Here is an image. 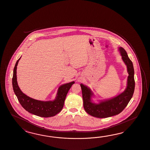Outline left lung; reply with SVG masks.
<instances>
[{
	"mask_svg": "<svg viewBox=\"0 0 150 150\" xmlns=\"http://www.w3.org/2000/svg\"><path fill=\"white\" fill-rule=\"evenodd\" d=\"M119 50L123 62L127 65L129 74L127 86L122 93L108 100H100L99 103H96L92 99L94 95L91 89L82 83L80 84L84 109L88 114L96 118H108L119 114L127 107L133 96L135 89L133 64L123 48L119 47Z\"/></svg>",
	"mask_w": 150,
	"mask_h": 150,
	"instance_id": "8db88e82",
	"label": "left lung"
}]
</instances>
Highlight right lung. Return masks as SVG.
<instances>
[{"label": "right lung", "mask_w": 150, "mask_h": 150, "mask_svg": "<svg viewBox=\"0 0 150 150\" xmlns=\"http://www.w3.org/2000/svg\"><path fill=\"white\" fill-rule=\"evenodd\" d=\"M20 58L21 57L15 64L12 79L14 93L20 103L28 112L41 117L47 118L53 117L59 113L63 108L64 101L69 90L75 82L65 83L59 87L55 99L53 100L42 101L35 100L23 93L18 87L17 82L16 69Z\"/></svg>", "instance_id": "obj_1"}]
</instances>
